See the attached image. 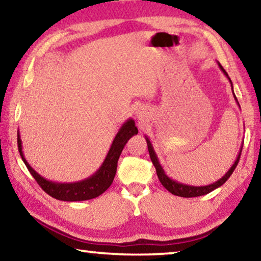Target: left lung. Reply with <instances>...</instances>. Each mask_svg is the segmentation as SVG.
Returning a JSON list of instances; mask_svg holds the SVG:
<instances>
[{"instance_id": "1", "label": "left lung", "mask_w": 261, "mask_h": 261, "mask_svg": "<svg viewBox=\"0 0 261 261\" xmlns=\"http://www.w3.org/2000/svg\"><path fill=\"white\" fill-rule=\"evenodd\" d=\"M219 65V68L221 69V71L225 73V76L227 77L228 81L231 82L230 77H228L227 72L225 71V69L221 67L220 63H218ZM231 85H232V82H231ZM233 89V87H232ZM234 98L237 100V97L234 96ZM237 103H238V100H237ZM239 106V103H238ZM146 139V143H147V150H149V153H150V158H151V162L153 163L154 168H155V172H157V176H158V179L159 181L162 182V185L164 186V188L168 190L169 192H171L174 196H179V197H185V198H192V197H199V196H204V194H207L213 190H216L219 188L224 184L225 181H226L228 178L231 177V174L233 173V171L236 170L237 165H238L239 163V159H240V154H242V150H240V152L238 154V157H237L234 164L232 165V168L227 171V173L225 174L224 177H221L219 180H217L216 182H213V184H210V185H206V186H192V185H186V184H181V182H178L176 180L171 179L168 176H166L164 170H163L162 165L159 164V161L157 158V154H155L153 147H152V144L150 143L149 138L145 137Z\"/></svg>"}]
</instances>
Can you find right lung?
Segmentation results:
<instances>
[{
	"label": "right lung",
	"mask_w": 261,
	"mask_h": 261,
	"mask_svg": "<svg viewBox=\"0 0 261 261\" xmlns=\"http://www.w3.org/2000/svg\"><path fill=\"white\" fill-rule=\"evenodd\" d=\"M138 134V129L135 126L134 119H127L123 126L120 127L118 134L116 135L114 142L111 144L110 150L104 159L103 164L100 168L96 171L95 174L87 179L77 181V182H69V184H62V182H55L46 180L45 178L40 176L25 161L24 155L22 151V142L19 138V134H17V145L18 152L21 154L22 161L24 162L27 168H28L31 176L35 178V180L38 182L42 190L46 192L49 196L58 200L64 201H81V200H89L92 198H96L106 192L110 188V185L114 181L116 171H117V162L119 155L125 146L127 141L132 136Z\"/></svg>",
	"instance_id": "right-lung-1"
}]
</instances>
